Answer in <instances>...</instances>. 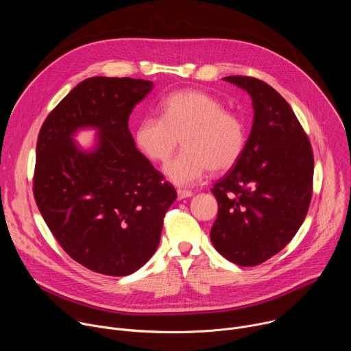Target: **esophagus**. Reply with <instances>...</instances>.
Returning a JSON list of instances; mask_svg holds the SVG:
<instances>
[{"label":"esophagus","instance_id":"1","mask_svg":"<svg viewBox=\"0 0 351 351\" xmlns=\"http://www.w3.org/2000/svg\"><path fill=\"white\" fill-rule=\"evenodd\" d=\"M191 195H193V191H191V190L178 189V198H179V199H183V198H187V197H191Z\"/></svg>","mask_w":351,"mask_h":351}]
</instances>
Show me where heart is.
I'll use <instances>...</instances> for the list:
<instances>
[{
    "label": "heart",
    "instance_id": "b5f03b06",
    "mask_svg": "<svg viewBox=\"0 0 351 351\" xmlns=\"http://www.w3.org/2000/svg\"><path fill=\"white\" fill-rule=\"evenodd\" d=\"M182 136L183 149L164 171L178 186L202 180L233 168L247 144V128L240 115L225 110L222 99L203 90H182L167 95L160 118L147 117L134 128V144L153 162H165Z\"/></svg>",
    "mask_w": 351,
    "mask_h": 351
}]
</instances>
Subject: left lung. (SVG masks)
Listing matches in <instances>:
<instances>
[{"label":"left lung","instance_id":"left-lung-1","mask_svg":"<svg viewBox=\"0 0 351 351\" xmlns=\"http://www.w3.org/2000/svg\"><path fill=\"white\" fill-rule=\"evenodd\" d=\"M253 99L254 123L239 162L214 187L211 241L226 260L256 267L278 254L302 226L311 203L314 154L286 99L252 76H228Z\"/></svg>","mask_w":351,"mask_h":351}]
</instances>
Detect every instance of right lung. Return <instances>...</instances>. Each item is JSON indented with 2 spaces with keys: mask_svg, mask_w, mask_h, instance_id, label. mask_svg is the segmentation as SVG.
<instances>
[{
  "mask_svg": "<svg viewBox=\"0 0 351 351\" xmlns=\"http://www.w3.org/2000/svg\"><path fill=\"white\" fill-rule=\"evenodd\" d=\"M153 82L90 77L48 114L37 138L33 194L48 229L84 268L126 276L153 257L164 217L176 199L134 145L133 107ZM100 130L97 148L83 154L71 141L79 128Z\"/></svg>",
  "mask_w": 351,
  "mask_h": 351,
  "instance_id": "obj_1",
  "label": "right lung"
}]
</instances>
